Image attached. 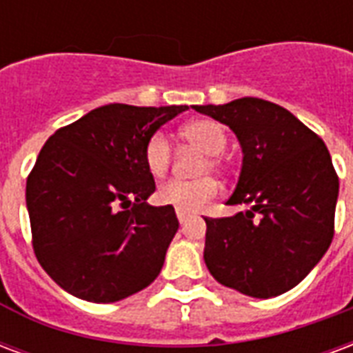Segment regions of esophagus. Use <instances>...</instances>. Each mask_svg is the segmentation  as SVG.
Here are the masks:
<instances>
[{
	"label": "esophagus",
	"mask_w": 353,
	"mask_h": 353,
	"mask_svg": "<svg viewBox=\"0 0 353 353\" xmlns=\"http://www.w3.org/2000/svg\"><path fill=\"white\" fill-rule=\"evenodd\" d=\"M176 215L177 219H179V223H185L189 219V214H187V212H181V210H176Z\"/></svg>",
	"instance_id": "esophagus-1"
}]
</instances>
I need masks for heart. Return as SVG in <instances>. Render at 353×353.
Wrapping results in <instances>:
<instances>
[{
	"label": "heart",
	"mask_w": 353,
	"mask_h": 353,
	"mask_svg": "<svg viewBox=\"0 0 353 353\" xmlns=\"http://www.w3.org/2000/svg\"><path fill=\"white\" fill-rule=\"evenodd\" d=\"M179 136L189 145L206 153V161L200 166V174H208L210 170L223 172L225 162H223L221 153L229 143V136H227V130L223 128V124L212 121V119H196V121L183 124L179 130ZM143 161H145V166L151 176L162 177L168 172L170 162H172V147L164 134L157 132L147 139L145 149H143ZM217 191H219V187L212 177H202L196 181L172 179L157 189L154 199L162 206H172L181 212H199L217 196Z\"/></svg>",
	"instance_id": "heart-1"
}]
</instances>
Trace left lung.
<instances>
[{
  "label": "left lung",
  "instance_id": "left-lung-1",
  "mask_svg": "<svg viewBox=\"0 0 353 353\" xmlns=\"http://www.w3.org/2000/svg\"><path fill=\"white\" fill-rule=\"evenodd\" d=\"M227 124L242 147L232 217H204V261L215 280L255 299L293 289L325 255L334 234L339 177L318 134L261 98L192 105Z\"/></svg>",
  "mask_w": 353,
  "mask_h": 353
}]
</instances>
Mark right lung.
<instances>
[{
	"mask_svg": "<svg viewBox=\"0 0 353 353\" xmlns=\"http://www.w3.org/2000/svg\"><path fill=\"white\" fill-rule=\"evenodd\" d=\"M187 105L109 103L57 130L26 181L35 257L88 303H117L161 274L179 229L172 206H149L147 139Z\"/></svg>",
	"mask_w": 353,
	"mask_h": 353,
	"instance_id": "add662e5",
	"label": "right lung"
}]
</instances>
